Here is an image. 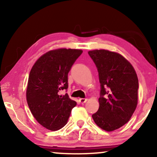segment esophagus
Here are the masks:
<instances>
[{"instance_id": "obj_1", "label": "esophagus", "mask_w": 157, "mask_h": 157, "mask_svg": "<svg viewBox=\"0 0 157 157\" xmlns=\"http://www.w3.org/2000/svg\"><path fill=\"white\" fill-rule=\"evenodd\" d=\"M79 101H80V102L81 104H84V103L86 102L87 101V98H79Z\"/></svg>"}]
</instances>
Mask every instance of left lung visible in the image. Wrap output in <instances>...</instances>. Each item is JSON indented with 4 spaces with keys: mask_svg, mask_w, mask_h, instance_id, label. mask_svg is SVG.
Wrapping results in <instances>:
<instances>
[{
    "mask_svg": "<svg viewBox=\"0 0 157 157\" xmlns=\"http://www.w3.org/2000/svg\"><path fill=\"white\" fill-rule=\"evenodd\" d=\"M97 68L101 86L99 108L92 115L107 132L129 121L138 103L139 81L134 67L119 53L107 50L88 52Z\"/></svg>",
    "mask_w": 157,
    "mask_h": 157,
    "instance_id": "obj_1",
    "label": "left lung"
}]
</instances>
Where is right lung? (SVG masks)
<instances>
[{"label":"right lung","instance_id":"right-lung-1","mask_svg":"<svg viewBox=\"0 0 157 157\" xmlns=\"http://www.w3.org/2000/svg\"><path fill=\"white\" fill-rule=\"evenodd\" d=\"M83 51L60 48L40 56L30 72L26 99L34 118L47 129L56 131L67 123L76 102L68 94V74Z\"/></svg>","mask_w":157,"mask_h":157}]
</instances>
